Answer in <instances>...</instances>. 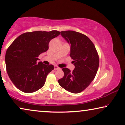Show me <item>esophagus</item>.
I'll return each mask as SVG.
<instances>
[{
	"mask_svg": "<svg viewBox=\"0 0 125 125\" xmlns=\"http://www.w3.org/2000/svg\"><path fill=\"white\" fill-rule=\"evenodd\" d=\"M54 69L55 70H58V69H60V68L59 66H57V65H54Z\"/></svg>",
	"mask_w": 125,
	"mask_h": 125,
	"instance_id": "1",
	"label": "esophagus"
}]
</instances>
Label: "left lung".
Instances as JSON below:
<instances>
[{
    "instance_id": "1",
    "label": "left lung",
    "mask_w": 125,
    "mask_h": 125,
    "mask_svg": "<svg viewBox=\"0 0 125 125\" xmlns=\"http://www.w3.org/2000/svg\"><path fill=\"white\" fill-rule=\"evenodd\" d=\"M61 35L71 45L70 56L74 69L71 72L62 68L64 76L58 80L59 85L67 91L78 93L93 81L99 66V57L95 46L86 36L73 31H61Z\"/></svg>"
}]
</instances>
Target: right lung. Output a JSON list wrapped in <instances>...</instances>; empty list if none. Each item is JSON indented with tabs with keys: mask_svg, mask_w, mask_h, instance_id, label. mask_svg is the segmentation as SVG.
I'll return each mask as SVG.
<instances>
[{
	"mask_svg": "<svg viewBox=\"0 0 125 125\" xmlns=\"http://www.w3.org/2000/svg\"><path fill=\"white\" fill-rule=\"evenodd\" d=\"M60 33L57 31L26 32L8 47L5 57L7 72L18 89L30 93L44 86L54 66L38 62V57L48 49L49 42Z\"/></svg>",
	"mask_w": 125,
	"mask_h": 125,
	"instance_id": "1",
	"label": "right lung"
}]
</instances>
